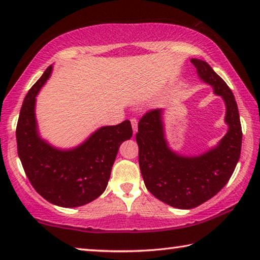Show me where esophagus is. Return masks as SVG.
Here are the masks:
<instances>
[{"mask_svg":"<svg viewBox=\"0 0 260 260\" xmlns=\"http://www.w3.org/2000/svg\"><path fill=\"white\" fill-rule=\"evenodd\" d=\"M131 124H132V127H133V133L135 135L136 132H138V120H136L135 118H132Z\"/></svg>","mask_w":260,"mask_h":260,"instance_id":"obj_1","label":"esophagus"}]
</instances>
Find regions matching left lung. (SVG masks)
<instances>
[{
	"label": "left lung",
	"instance_id": "1",
	"mask_svg": "<svg viewBox=\"0 0 260 260\" xmlns=\"http://www.w3.org/2000/svg\"><path fill=\"white\" fill-rule=\"evenodd\" d=\"M190 61L202 80L225 101L227 134L217 147L203 155H177L167 147L164 138L161 109H152L140 119L135 136L147 189L156 199L178 209L196 208L217 195L234 172L242 146L239 109L231 88L206 61L196 58Z\"/></svg>",
	"mask_w": 260,
	"mask_h": 260
}]
</instances>
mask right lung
<instances>
[{
  "instance_id": "add662e5",
  "label": "right lung",
  "mask_w": 260,
  "mask_h": 260,
  "mask_svg": "<svg viewBox=\"0 0 260 260\" xmlns=\"http://www.w3.org/2000/svg\"><path fill=\"white\" fill-rule=\"evenodd\" d=\"M52 67L28 90L16 128L17 149L29 182L43 199L63 208H76L98 199L105 190L120 144L129 140V120L104 126L71 150H58L38 134L35 96L49 78Z\"/></svg>"
}]
</instances>
